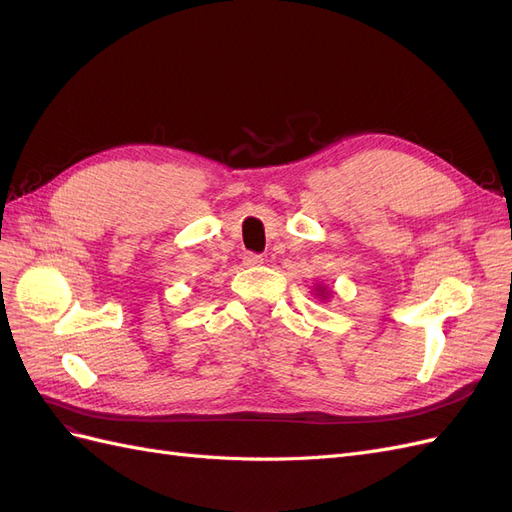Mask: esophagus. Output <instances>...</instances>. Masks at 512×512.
I'll use <instances>...</instances> for the list:
<instances>
[{
	"instance_id": "34e87169",
	"label": "esophagus",
	"mask_w": 512,
	"mask_h": 512,
	"mask_svg": "<svg viewBox=\"0 0 512 512\" xmlns=\"http://www.w3.org/2000/svg\"><path fill=\"white\" fill-rule=\"evenodd\" d=\"M262 260H265V258H262L260 254H254V252H247L245 256H243V265L245 267H256V265H260V262Z\"/></svg>"
}]
</instances>
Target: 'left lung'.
<instances>
[{
  "label": "left lung",
  "instance_id": "obj_1",
  "mask_svg": "<svg viewBox=\"0 0 512 512\" xmlns=\"http://www.w3.org/2000/svg\"><path fill=\"white\" fill-rule=\"evenodd\" d=\"M324 290H327V288H322V286H318V290H316V292H318V297H324Z\"/></svg>",
  "mask_w": 512,
  "mask_h": 512
}]
</instances>
